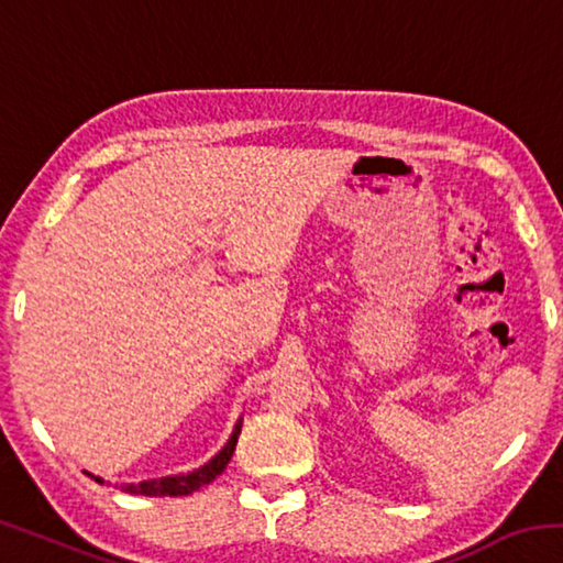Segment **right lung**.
I'll use <instances>...</instances> for the list:
<instances>
[{
	"mask_svg": "<svg viewBox=\"0 0 563 563\" xmlns=\"http://www.w3.org/2000/svg\"><path fill=\"white\" fill-rule=\"evenodd\" d=\"M241 427H243V419H238L233 427V434L228 437L223 450L218 452L213 460H208L203 466H198V470H194V472L170 474V476H161V479H146L139 484H117V487L121 492H129V494H141V497H186V494H194L196 489L211 484L216 476L225 470L228 462H231L235 444H238V434H241ZM89 476L97 482H103L101 476H93V474H89Z\"/></svg>",
	"mask_w": 563,
	"mask_h": 563,
	"instance_id": "right-lung-1",
	"label": "right lung"
}]
</instances>
